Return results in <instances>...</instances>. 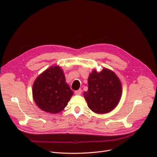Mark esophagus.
Returning <instances> with one entry per match:
<instances>
[{
	"label": "esophagus",
	"mask_w": 157,
	"mask_h": 157,
	"mask_svg": "<svg viewBox=\"0 0 157 157\" xmlns=\"http://www.w3.org/2000/svg\"><path fill=\"white\" fill-rule=\"evenodd\" d=\"M82 90L81 89H79L77 90H75V94H77V95H80L81 94H82Z\"/></svg>",
	"instance_id": "obj_1"
}]
</instances>
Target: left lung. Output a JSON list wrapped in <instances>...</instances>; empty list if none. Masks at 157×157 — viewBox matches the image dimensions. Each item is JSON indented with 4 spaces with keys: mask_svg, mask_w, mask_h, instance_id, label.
Returning a JSON list of instances; mask_svg holds the SVG:
<instances>
[{
    "mask_svg": "<svg viewBox=\"0 0 157 157\" xmlns=\"http://www.w3.org/2000/svg\"><path fill=\"white\" fill-rule=\"evenodd\" d=\"M88 90L83 93L87 105L93 112L103 114L112 111L122 95L121 81L113 71L104 68L93 70L88 78Z\"/></svg>",
    "mask_w": 157,
    "mask_h": 157,
    "instance_id": "obj_1",
    "label": "left lung"
}]
</instances>
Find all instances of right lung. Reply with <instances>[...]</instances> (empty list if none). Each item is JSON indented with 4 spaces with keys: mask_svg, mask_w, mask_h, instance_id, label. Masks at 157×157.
<instances>
[{
    "mask_svg": "<svg viewBox=\"0 0 157 157\" xmlns=\"http://www.w3.org/2000/svg\"><path fill=\"white\" fill-rule=\"evenodd\" d=\"M73 94L59 66L45 70L38 75L33 86L35 103L42 110L51 113L62 112Z\"/></svg>",
    "mask_w": 157,
    "mask_h": 157,
    "instance_id": "1",
    "label": "right lung"
}]
</instances>
